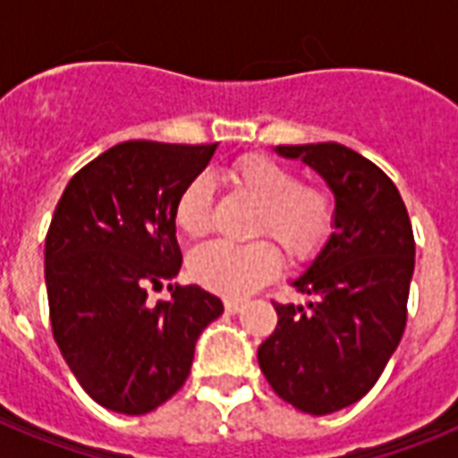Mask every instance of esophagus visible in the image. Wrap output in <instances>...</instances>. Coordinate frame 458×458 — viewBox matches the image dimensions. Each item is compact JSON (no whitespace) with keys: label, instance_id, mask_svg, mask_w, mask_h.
I'll use <instances>...</instances> for the list:
<instances>
[{"label":"esophagus","instance_id":"esophagus-1","mask_svg":"<svg viewBox=\"0 0 458 458\" xmlns=\"http://www.w3.org/2000/svg\"><path fill=\"white\" fill-rule=\"evenodd\" d=\"M223 306H225V311L228 313H237L244 309V300H225Z\"/></svg>","mask_w":458,"mask_h":458}]
</instances>
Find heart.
Instances as JSON below:
<instances>
[{"label":"heart","mask_w":458,"mask_h":458,"mask_svg":"<svg viewBox=\"0 0 458 458\" xmlns=\"http://www.w3.org/2000/svg\"><path fill=\"white\" fill-rule=\"evenodd\" d=\"M228 180L259 207L251 235L271 237L290 264L311 261L333 235L335 197L323 185L300 182V175L290 165L264 154H247L230 165ZM173 221L190 240L207 235L211 228L208 175H194L180 190ZM273 242L204 244L190 257V273L199 285L214 293L242 297L278 273L280 254Z\"/></svg>","instance_id":"b5f03b06"}]
</instances>
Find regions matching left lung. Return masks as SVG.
Here are the masks:
<instances>
[{
    "mask_svg": "<svg viewBox=\"0 0 458 458\" xmlns=\"http://www.w3.org/2000/svg\"><path fill=\"white\" fill-rule=\"evenodd\" d=\"M276 152L326 178L335 233L294 280L306 304H278V326L259 366L280 399L311 416L354 404L377 383L406 327L416 242L397 185L337 142L280 145Z\"/></svg>",
    "mask_w": 458,
    "mask_h": 458,
    "instance_id": "left-lung-1",
    "label": "left lung"
}]
</instances>
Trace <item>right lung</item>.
I'll return each mask as SVG.
<instances>
[{
  "label": "right lung",
  "mask_w": 458,
  "mask_h": 458,
  "mask_svg": "<svg viewBox=\"0 0 458 458\" xmlns=\"http://www.w3.org/2000/svg\"><path fill=\"white\" fill-rule=\"evenodd\" d=\"M216 147L121 142L82 165L56 204L45 242L54 340L111 411L142 416L168 402L190 376L197 337L223 313L197 285L149 300L178 276L173 207Z\"/></svg>",
  "instance_id": "1"
}]
</instances>
